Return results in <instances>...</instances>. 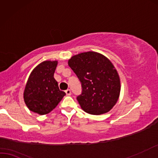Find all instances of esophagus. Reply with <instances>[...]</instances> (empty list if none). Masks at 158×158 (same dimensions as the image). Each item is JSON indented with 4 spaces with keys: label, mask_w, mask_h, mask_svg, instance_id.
<instances>
[{
    "label": "esophagus",
    "mask_w": 158,
    "mask_h": 158,
    "mask_svg": "<svg viewBox=\"0 0 158 158\" xmlns=\"http://www.w3.org/2000/svg\"><path fill=\"white\" fill-rule=\"evenodd\" d=\"M66 95H71V91L70 89H67V90H66Z\"/></svg>",
    "instance_id": "34e87169"
}]
</instances>
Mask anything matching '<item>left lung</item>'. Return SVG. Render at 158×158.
I'll list each match as a JSON object with an SVG mask.
<instances>
[{
    "label": "left lung",
    "instance_id": "obj_1",
    "mask_svg": "<svg viewBox=\"0 0 158 158\" xmlns=\"http://www.w3.org/2000/svg\"><path fill=\"white\" fill-rule=\"evenodd\" d=\"M68 64L81 82L82 90L77 98L81 108L92 115L112 109L121 90L119 76L112 63L102 55L90 51L73 56Z\"/></svg>",
    "mask_w": 158,
    "mask_h": 158
}]
</instances>
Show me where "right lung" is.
<instances>
[{
    "instance_id": "1",
    "label": "right lung",
    "mask_w": 158,
    "mask_h": 158,
    "mask_svg": "<svg viewBox=\"0 0 158 158\" xmlns=\"http://www.w3.org/2000/svg\"><path fill=\"white\" fill-rule=\"evenodd\" d=\"M58 61H44L31 71L25 87L24 102L31 111L40 115L50 113L64 96L53 75Z\"/></svg>"
}]
</instances>
